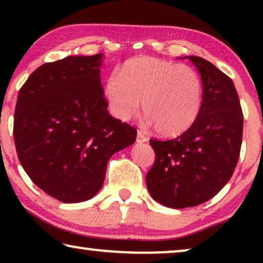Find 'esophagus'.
<instances>
[{
	"label": "esophagus",
	"instance_id": "34e87169",
	"mask_svg": "<svg viewBox=\"0 0 263 263\" xmlns=\"http://www.w3.org/2000/svg\"><path fill=\"white\" fill-rule=\"evenodd\" d=\"M136 141H138V142H146L147 141L146 135L143 134L142 132H138V136H136Z\"/></svg>",
	"mask_w": 263,
	"mask_h": 263
}]
</instances>
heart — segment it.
I'll use <instances>...</instances> for the list:
<instances>
[{"mask_svg": "<svg viewBox=\"0 0 263 263\" xmlns=\"http://www.w3.org/2000/svg\"><path fill=\"white\" fill-rule=\"evenodd\" d=\"M105 96L115 117L128 121L141 110L148 123L164 136L192 127L202 105L203 85L194 68L154 57H136L111 75Z\"/></svg>", "mask_w": 263, "mask_h": 263, "instance_id": "1", "label": "heart"}]
</instances>
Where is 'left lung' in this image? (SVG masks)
<instances>
[{
	"instance_id": "8db88e82",
	"label": "left lung",
	"mask_w": 263,
	"mask_h": 263,
	"mask_svg": "<svg viewBox=\"0 0 263 263\" xmlns=\"http://www.w3.org/2000/svg\"><path fill=\"white\" fill-rule=\"evenodd\" d=\"M188 59L203 85L199 116L177 138L149 140L156 160L147 188L170 208L194 207L217 195L231 178L242 145L243 112L233 81L204 59Z\"/></svg>"
}]
</instances>
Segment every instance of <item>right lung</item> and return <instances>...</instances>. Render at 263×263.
I'll use <instances>...</instances> for the list:
<instances>
[{
  "label": "right lung",
  "mask_w": 263,
  "mask_h": 263,
  "mask_svg": "<svg viewBox=\"0 0 263 263\" xmlns=\"http://www.w3.org/2000/svg\"><path fill=\"white\" fill-rule=\"evenodd\" d=\"M102 56H68L43 64L17 95V158L35 185L64 203L92 199L112 154L136 140V129L107 111Z\"/></svg>",
  "instance_id": "obj_1"
}]
</instances>
